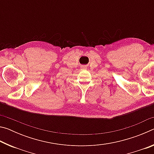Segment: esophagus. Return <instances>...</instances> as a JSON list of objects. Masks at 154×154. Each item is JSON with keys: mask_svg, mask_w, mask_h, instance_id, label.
I'll return each instance as SVG.
<instances>
[{"mask_svg": "<svg viewBox=\"0 0 154 154\" xmlns=\"http://www.w3.org/2000/svg\"><path fill=\"white\" fill-rule=\"evenodd\" d=\"M82 69H83V70L86 69V67H85V66H82Z\"/></svg>", "mask_w": 154, "mask_h": 154, "instance_id": "obj_1", "label": "esophagus"}]
</instances>
